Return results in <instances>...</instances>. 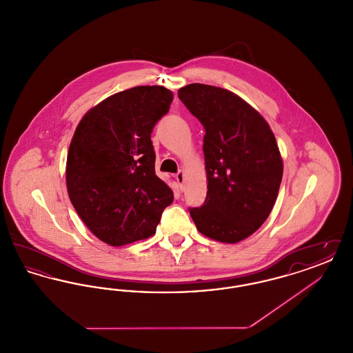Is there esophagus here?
<instances>
[{
  "mask_svg": "<svg viewBox=\"0 0 353 353\" xmlns=\"http://www.w3.org/2000/svg\"><path fill=\"white\" fill-rule=\"evenodd\" d=\"M176 180H177V183L180 185V188L183 189L184 188L185 183V172L181 169V170H179V173L176 174Z\"/></svg>",
  "mask_w": 353,
  "mask_h": 353,
  "instance_id": "34e87169",
  "label": "esophagus"
}]
</instances>
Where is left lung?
I'll return each mask as SVG.
<instances>
[{
    "mask_svg": "<svg viewBox=\"0 0 353 353\" xmlns=\"http://www.w3.org/2000/svg\"><path fill=\"white\" fill-rule=\"evenodd\" d=\"M179 98L200 120L208 180L206 200L190 209L201 234L236 243L254 234L276 201L283 160L269 123L234 92L192 83Z\"/></svg>",
    "mask_w": 353,
    "mask_h": 353,
    "instance_id": "8db88e82",
    "label": "left lung"
}]
</instances>
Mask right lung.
<instances>
[{
    "label": "right lung",
    "instance_id": "right-lung-1",
    "mask_svg": "<svg viewBox=\"0 0 353 353\" xmlns=\"http://www.w3.org/2000/svg\"><path fill=\"white\" fill-rule=\"evenodd\" d=\"M173 92L137 85L90 108L68 148V197L88 230L110 246L156 233L173 192L154 173L151 134Z\"/></svg>",
    "mask_w": 353,
    "mask_h": 353
}]
</instances>
